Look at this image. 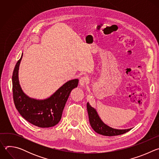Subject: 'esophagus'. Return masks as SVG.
I'll list each match as a JSON object with an SVG mask.
<instances>
[{
  "instance_id": "obj_1",
  "label": "esophagus",
  "mask_w": 159,
  "mask_h": 159,
  "mask_svg": "<svg viewBox=\"0 0 159 159\" xmlns=\"http://www.w3.org/2000/svg\"><path fill=\"white\" fill-rule=\"evenodd\" d=\"M88 81H89V80H88V79L86 77H81L80 79V80H79V83H80V86L84 87L88 82Z\"/></svg>"
}]
</instances>
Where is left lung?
<instances>
[{
	"instance_id": "left-lung-1",
	"label": "left lung",
	"mask_w": 159,
	"mask_h": 159,
	"mask_svg": "<svg viewBox=\"0 0 159 159\" xmlns=\"http://www.w3.org/2000/svg\"><path fill=\"white\" fill-rule=\"evenodd\" d=\"M87 109L90 126L96 133L100 134L111 137V136H116L124 134L131 129V128L117 129L109 127L102 121L96 110L90 106L89 102L87 103Z\"/></svg>"
}]
</instances>
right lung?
Listing matches in <instances>:
<instances>
[{"label": "right lung", "mask_w": 159, "mask_h": 159, "mask_svg": "<svg viewBox=\"0 0 159 159\" xmlns=\"http://www.w3.org/2000/svg\"><path fill=\"white\" fill-rule=\"evenodd\" d=\"M17 61L12 74V92L15 106L20 115L29 123L40 127L49 128L57 125L61 120L65 103L72 90L77 87L79 80L68 81L49 98L37 100L26 95L20 86L18 79Z\"/></svg>", "instance_id": "1"}]
</instances>
